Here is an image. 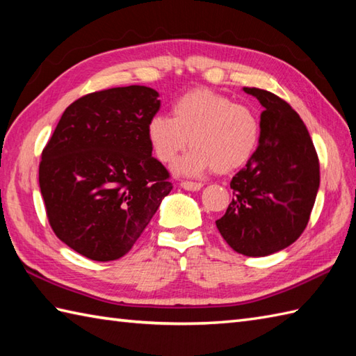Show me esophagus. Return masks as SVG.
Segmentation results:
<instances>
[{"label": "esophagus", "instance_id": "34e87169", "mask_svg": "<svg viewBox=\"0 0 356 356\" xmlns=\"http://www.w3.org/2000/svg\"><path fill=\"white\" fill-rule=\"evenodd\" d=\"M180 186L186 191H199L203 185L199 182H188V180H184V182H180Z\"/></svg>", "mask_w": 356, "mask_h": 356}]
</instances>
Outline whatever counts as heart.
<instances>
[{
    "label": "heart",
    "instance_id": "obj_1",
    "mask_svg": "<svg viewBox=\"0 0 356 356\" xmlns=\"http://www.w3.org/2000/svg\"><path fill=\"white\" fill-rule=\"evenodd\" d=\"M172 118L154 115L148 122V140L159 161L170 163L190 145L191 153L174 165L185 176L218 174L241 168L259 145L260 122L246 105L231 97L195 88L172 104Z\"/></svg>",
    "mask_w": 356,
    "mask_h": 356
}]
</instances>
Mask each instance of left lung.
Wrapping results in <instances>:
<instances>
[{"mask_svg": "<svg viewBox=\"0 0 356 356\" xmlns=\"http://www.w3.org/2000/svg\"><path fill=\"white\" fill-rule=\"evenodd\" d=\"M260 139L231 180L234 199L216 222L234 251L264 257L292 245L307 226L320 186V162L307 128L289 104L261 88Z\"/></svg>", "mask_w": 356, "mask_h": 356, "instance_id": "8db88e82", "label": "left lung"}]
</instances>
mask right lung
Masks as SVG:
<instances>
[{"instance_id": "add662e5", "label": "right lung", "mask_w": 356, "mask_h": 356, "mask_svg": "<svg viewBox=\"0 0 356 356\" xmlns=\"http://www.w3.org/2000/svg\"><path fill=\"white\" fill-rule=\"evenodd\" d=\"M156 90L116 87L65 108L42 149L40 188L56 237L95 261L124 257L172 190L151 156Z\"/></svg>"}]
</instances>
